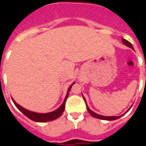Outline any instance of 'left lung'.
<instances>
[{"instance_id":"obj_1","label":"left lung","mask_w":146,"mask_h":146,"mask_svg":"<svg viewBox=\"0 0 146 146\" xmlns=\"http://www.w3.org/2000/svg\"><path fill=\"white\" fill-rule=\"evenodd\" d=\"M122 42L123 44L124 45H126V46H127V47H129V48H131V49H134V48H133V46H132V44L130 43L129 41H127V40H125V39L122 38ZM83 98H84V101H85V103H86V106H87V110H88V113L92 115L93 117H95V118H97V119H104V120H114V119H119V117H121L122 116H123L124 114H125L126 113H127V111H128L131 108V106L130 107V109H129L127 111H126V113H124V114H123V115H121V116H102V115H99V114H97V113H95V112H93L92 110H91L90 109H89L88 106L87 105V102H86V100H85V98L84 97V95H83Z\"/></svg>"}]
</instances>
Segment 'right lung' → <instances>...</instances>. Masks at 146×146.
<instances>
[{"mask_svg":"<svg viewBox=\"0 0 146 146\" xmlns=\"http://www.w3.org/2000/svg\"><path fill=\"white\" fill-rule=\"evenodd\" d=\"M75 84V82H73L71 85L70 86V88H68V91H67V94L65 97V99H64L62 104L58 108L57 110H54V111H52V112H50V113H36V112H33V111H30V110H28L27 109H25L23 106H21L20 105H19L17 102H15L14 99L12 98V101L14 102V104L15 105V106L18 108V110H19L20 112L23 113L24 115L26 116H27L29 119H32L35 122H48V121H51V120H54V119H58L59 116L62 114V113L64 112V110H65V104H66V101L67 98H68V95H69V93H70V91L72 86Z\"/></svg>","mask_w":146,"mask_h":146,"instance_id":"obj_1","label":"right lung"}]
</instances>
